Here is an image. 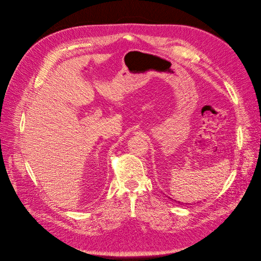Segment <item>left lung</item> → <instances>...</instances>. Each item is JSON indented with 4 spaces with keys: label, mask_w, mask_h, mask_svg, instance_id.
Segmentation results:
<instances>
[{
    "label": "left lung",
    "mask_w": 261,
    "mask_h": 261,
    "mask_svg": "<svg viewBox=\"0 0 261 261\" xmlns=\"http://www.w3.org/2000/svg\"><path fill=\"white\" fill-rule=\"evenodd\" d=\"M169 198H170V199H173V198H171V197H169ZM178 203H180V201H178Z\"/></svg>",
    "instance_id": "left-lung-1"
}]
</instances>
